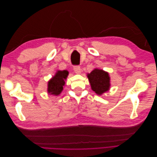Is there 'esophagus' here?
I'll return each instance as SVG.
<instances>
[{"mask_svg": "<svg viewBox=\"0 0 157 157\" xmlns=\"http://www.w3.org/2000/svg\"><path fill=\"white\" fill-rule=\"evenodd\" d=\"M73 70L77 74L80 73V71H81V69H80V67L79 65H75L73 67Z\"/></svg>", "mask_w": 157, "mask_h": 157, "instance_id": "34e87169", "label": "esophagus"}]
</instances>
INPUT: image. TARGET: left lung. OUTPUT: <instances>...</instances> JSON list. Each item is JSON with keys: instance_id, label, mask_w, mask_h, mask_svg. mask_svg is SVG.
Segmentation results:
<instances>
[{"instance_id": "left-lung-1", "label": "left lung", "mask_w": 157, "mask_h": 157, "mask_svg": "<svg viewBox=\"0 0 157 157\" xmlns=\"http://www.w3.org/2000/svg\"><path fill=\"white\" fill-rule=\"evenodd\" d=\"M91 88L98 95H101L103 93L109 90L110 83V78L107 72L96 69L88 75Z\"/></svg>"}]
</instances>
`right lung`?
<instances>
[{
  "label": "right lung",
  "mask_w": 157,
  "mask_h": 157,
  "mask_svg": "<svg viewBox=\"0 0 157 157\" xmlns=\"http://www.w3.org/2000/svg\"><path fill=\"white\" fill-rule=\"evenodd\" d=\"M67 71H58L56 75L48 82V92L50 94L58 96L63 90L65 84L64 80L67 77Z\"/></svg>",
  "instance_id": "add662e5"
}]
</instances>
